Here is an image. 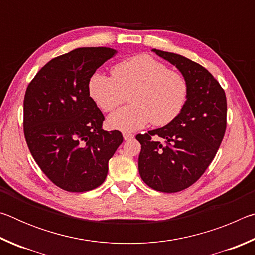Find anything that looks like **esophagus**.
<instances>
[{
	"mask_svg": "<svg viewBox=\"0 0 255 255\" xmlns=\"http://www.w3.org/2000/svg\"><path fill=\"white\" fill-rule=\"evenodd\" d=\"M123 136H124V139L125 140H130V139H132V138H133L132 133H129V132H124Z\"/></svg>",
	"mask_w": 255,
	"mask_h": 255,
	"instance_id": "obj_1",
	"label": "esophagus"
}]
</instances>
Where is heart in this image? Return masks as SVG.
I'll list each match as a JSON object with an SVG mask.
<instances>
[{
    "instance_id": "obj_1",
    "label": "heart",
    "mask_w": 255,
    "mask_h": 255,
    "mask_svg": "<svg viewBox=\"0 0 255 255\" xmlns=\"http://www.w3.org/2000/svg\"><path fill=\"white\" fill-rule=\"evenodd\" d=\"M112 77L94 73L88 92L102 111L110 112L130 97L132 105L108 118L111 128L132 131L152 122L165 126L178 117L188 99L189 85L181 73L146 54L132 56L112 67Z\"/></svg>"
}]
</instances>
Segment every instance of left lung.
Instances as JSON below:
<instances>
[{"mask_svg": "<svg viewBox=\"0 0 255 255\" xmlns=\"http://www.w3.org/2000/svg\"><path fill=\"white\" fill-rule=\"evenodd\" d=\"M153 51L178 68L188 82L189 93L173 122L136 136L141 145L138 170L144 182L156 191L179 192L205 173L222 144L226 96L218 81L198 63L169 51Z\"/></svg>", "mask_w": 255, "mask_h": 255, "instance_id": "1", "label": "left lung"}]
</instances>
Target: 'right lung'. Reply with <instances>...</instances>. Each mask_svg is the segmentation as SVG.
<instances>
[{
  "mask_svg": "<svg viewBox=\"0 0 255 255\" xmlns=\"http://www.w3.org/2000/svg\"><path fill=\"white\" fill-rule=\"evenodd\" d=\"M118 51L83 47L55 57L30 82L23 100V131L34 161L51 182L70 192L101 185L108 162L124 138L102 129L105 116L88 82Z\"/></svg>",
  "mask_w": 255,
  "mask_h": 255,
  "instance_id": "obj_1",
  "label": "right lung"
}]
</instances>
